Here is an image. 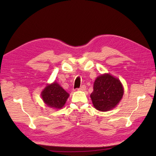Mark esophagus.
I'll return each instance as SVG.
<instances>
[{
	"label": "esophagus",
	"mask_w": 156,
	"mask_h": 156,
	"mask_svg": "<svg viewBox=\"0 0 156 156\" xmlns=\"http://www.w3.org/2000/svg\"><path fill=\"white\" fill-rule=\"evenodd\" d=\"M86 89H87V87H86V86L85 85H82V87H80V88H79L78 90H81V91H84V90H85Z\"/></svg>",
	"instance_id": "esophagus-1"
}]
</instances>
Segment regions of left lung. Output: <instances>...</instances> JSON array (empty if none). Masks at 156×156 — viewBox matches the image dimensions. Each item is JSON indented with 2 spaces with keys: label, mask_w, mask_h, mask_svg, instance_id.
I'll return each instance as SVG.
<instances>
[{
  "label": "left lung",
  "mask_w": 156,
  "mask_h": 156,
  "mask_svg": "<svg viewBox=\"0 0 156 156\" xmlns=\"http://www.w3.org/2000/svg\"><path fill=\"white\" fill-rule=\"evenodd\" d=\"M124 89L120 80L109 74L98 76L90 94L92 104L100 111H108L120 102Z\"/></svg>",
  "instance_id": "8db88e82"
}]
</instances>
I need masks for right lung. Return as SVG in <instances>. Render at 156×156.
I'll list each match as a JSON object with an SVG mask.
<instances>
[{
  "label": "right lung",
  "instance_id": "1",
  "mask_svg": "<svg viewBox=\"0 0 156 156\" xmlns=\"http://www.w3.org/2000/svg\"><path fill=\"white\" fill-rule=\"evenodd\" d=\"M41 98L48 107L60 109L65 105L69 94L56 82L47 85L41 92Z\"/></svg>",
  "mask_w": 156,
  "mask_h": 156
}]
</instances>
